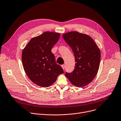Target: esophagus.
Here are the masks:
<instances>
[{
	"label": "esophagus",
	"instance_id": "34e87169",
	"mask_svg": "<svg viewBox=\"0 0 121 121\" xmlns=\"http://www.w3.org/2000/svg\"><path fill=\"white\" fill-rule=\"evenodd\" d=\"M61 67H62V69L64 70L65 69V65H61Z\"/></svg>",
	"mask_w": 121,
	"mask_h": 121
}]
</instances>
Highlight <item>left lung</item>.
<instances>
[{
	"mask_svg": "<svg viewBox=\"0 0 121 121\" xmlns=\"http://www.w3.org/2000/svg\"><path fill=\"white\" fill-rule=\"evenodd\" d=\"M63 38L74 53V70L65 75L74 86L82 87L89 84L95 78L99 67L101 54L94 40L88 35L77 31L69 32Z\"/></svg>",
	"mask_w": 121,
	"mask_h": 121,
	"instance_id": "1",
	"label": "left lung"
}]
</instances>
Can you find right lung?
<instances>
[{"label": "right lung", "instance_id": "add662e5", "mask_svg": "<svg viewBox=\"0 0 121 121\" xmlns=\"http://www.w3.org/2000/svg\"><path fill=\"white\" fill-rule=\"evenodd\" d=\"M59 37V33L44 32L31 39L22 53L26 73L32 82L42 87H49L64 73L51 52Z\"/></svg>", "mask_w": 121, "mask_h": 121}]
</instances>
